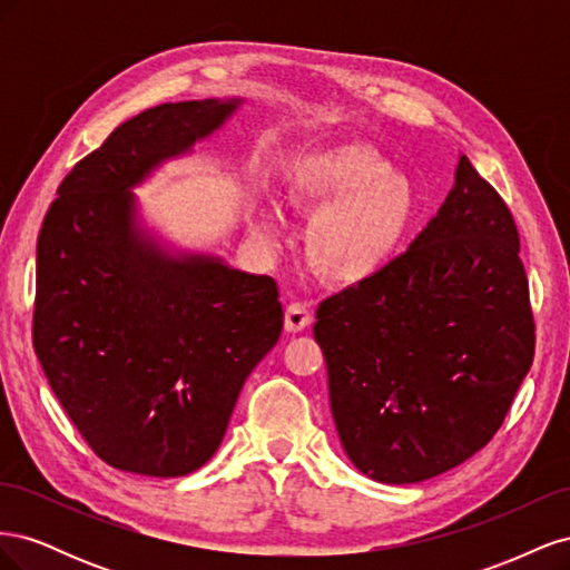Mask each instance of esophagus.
<instances>
[{"mask_svg": "<svg viewBox=\"0 0 570 570\" xmlns=\"http://www.w3.org/2000/svg\"><path fill=\"white\" fill-rule=\"evenodd\" d=\"M306 325H312V308L302 302H292L285 312L287 333H299Z\"/></svg>", "mask_w": 570, "mask_h": 570, "instance_id": "obj_1", "label": "esophagus"}]
</instances>
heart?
<instances>
[{
  "label": "heart",
  "instance_id": "heart-1",
  "mask_svg": "<svg viewBox=\"0 0 570 570\" xmlns=\"http://www.w3.org/2000/svg\"><path fill=\"white\" fill-rule=\"evenodd\" d=\"M292 209L314 218L306 258L323 278L354 285L387 268L419 216L421 195L404 170L364 142H335L302 154L285 178ZM278 212L262 209L256 230L278 235Z\"/></svg>",
  "mask_w": 570,
  "mask_h": 570
}]
</instances>
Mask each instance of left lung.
<instances>
[{
	"label": "left lung",
	"instance_id": "obj_1",
	"mask_svg": "<svg viewBox=\"0 0 570 570\" xmlns=\"http://www.w3.org/2000/svg\"><path fill=\"white\" fill-rule=\"evenodd\" d=\"M519 252L507 204L461 154L411 247L318 306L333 421L361 473L411 485L494 438L534 354Z\"/></svg>",
	"mask_w": 570,
	"mask_h": 570
}]
</instances>
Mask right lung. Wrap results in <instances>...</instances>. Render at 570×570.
Here are the masks:
<instances>
[{"label": "right lung", "instance_id": "right-lung-1", "mask_svg": "<svg viewBox=\"0 0 570 570\" xmlns=\"http://www.w3.org/2000/svg\"><path fill=\"white\" fill-rule=\"evenodd\" d=\"M239 105L137 114L73 166L42 223L32 344L68 419L118 471L178 478L209 461L283 333L273 278L161 245L132 193Z\"/></svg>", "mask_w": 570, "mask_h": 570}]
</instances>
